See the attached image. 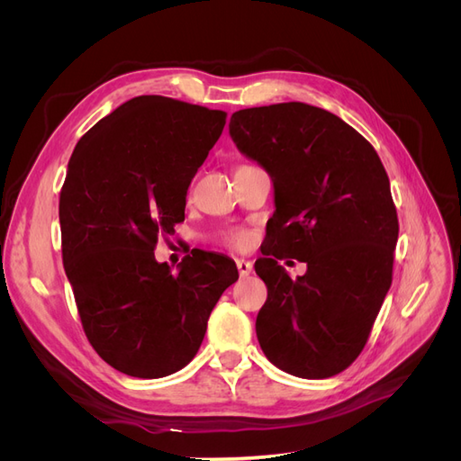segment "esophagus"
Segmentation results:
<instances>
[{
	"mask_svg": "<svg viewBox=\"0 0 461 461\" xmlns=\"http://www.w3.org/2000/svg\"><path fill=\"white\" fill-rule=\"evenodd\" d=\"M236 267H239L240 276H248V275H252V271H254L252 261H248V259H236Z\"/></svg>",
	"mask_w": 461,
	"mask_h": 461,
	"instance_id": "34e87169",
	"label": "esophagus"
}]
</instances>
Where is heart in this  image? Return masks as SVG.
<instances>
[{"instance_id":"heart-1","label":"heart","mask_w":461,"mask_h":461,"mask_svg":"<svg viewBox=\"0 0 461 461\" xmlns=\"http://www.w3.org/2000/svg\"><path fill=\"white\" fill-rule=\"evenodd\" d=\"M219 240L232 248H242L248 242V234L242 229H230V230H222L219 234Z\"/></svg>"}]
</instances>
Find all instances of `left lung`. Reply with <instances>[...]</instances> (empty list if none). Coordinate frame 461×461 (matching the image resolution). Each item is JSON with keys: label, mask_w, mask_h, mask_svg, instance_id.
Masks as SVG:
<instances>
[{"label": "left lung", "mask_w": 461, "mask_h": 461, "mask_svg": "<svg viewBox=\"0 0 461 461\" xmlns=\"http://www.w3.org/2000/svg\"><path fill=\"white\" fill-rule=\"evenodd\" d=\"M229 132L275 186L256 261L267 286L259 346L278 369L327 379L364 350L393 283L398 215L386 171L350 124L302 102L236 111ZM286 255L309 265L296 282L276 261Z\"/></svg>", "instance_id": "8db88e82"}]
</instances>
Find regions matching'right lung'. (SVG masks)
<instances>
[{
	"mask_svg": "<svg viewBox=\"0 0 461 461\" xmlns=\"http://www.w3.org/2000/svg\"><path fill=\"white\" fill-rule=\"evenodd\" d=\"M227 122L225 111L138 95L80 138L59 198L63 265L86 337L138 379L188 366L207 319L239 278L232 259L198 252L173 273L159 234L185 221L186 190Z\"/></svg>",
	"mask_w": 461,
	"mask_h": 461,
	"instance_id": "1",
	"label": "right lung"
}]
</instances>
